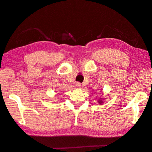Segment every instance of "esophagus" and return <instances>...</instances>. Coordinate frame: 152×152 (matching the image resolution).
Listing matches in <instances>:
<instances>
[{"mask_svg": "<svg viewBox=\"0 0 152 152\" xmlns=\"http://www.w3.org/2000/svg\"><path fill=\"white\" fill-rule=\"evenodd\" d=\"M75 85H76V86L78 87H80V86H81V84L79 83V82H76Z\"/></svg>", "mask_w": 152, "mask_h": 152, "instance_id": "obj_1", "label": "esophagus"}]
</instances>
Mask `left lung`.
I'll use <instances>...</instances> for the list:
<instances>
[{
  "label": "left lung",
  "mask_w": 152,
  "mask_h": 152,
  "mask_svg": "<svg viewBox=\"0 0 152 152\" xmlns=\"http://www.w3.org/2000/svg\"><path fill=\"white\" fill-rule=\"evenodd\" d=\"M98 103L99 104H103L104 103V98H101L98 99Z\"/></svg>",
  "instance_id": "left-lung-1"
}]
</instances>
